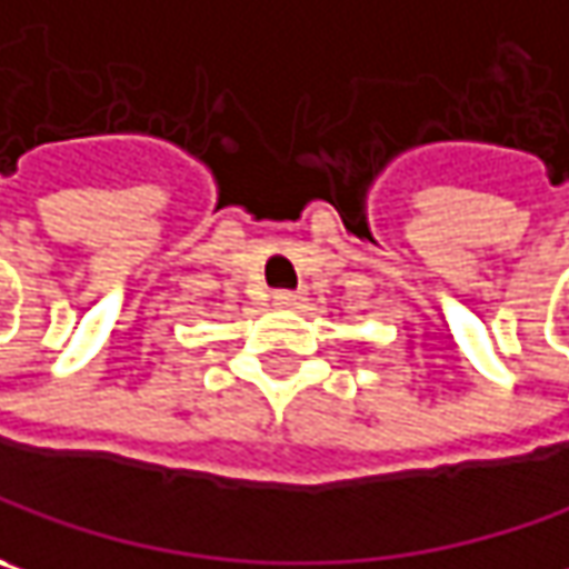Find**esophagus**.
<instances>
[{"instance_id": "esophagus-1", "label": "esophagus", "mask_w": 569, "mask_h": 569, "mask_svg": "<svg viewBox=\"0 0 569 569\" xmlns=\"http://www.w3.org/2000/svg\"><path fill=\"white\" fill-rule=\"evenodd\" d=\"M273 302L280 309H299L302 306V296L299 292H289V289H280V292H273Z\"/></svg>"}]
</instances>
